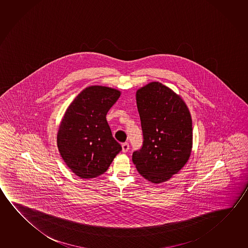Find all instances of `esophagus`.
Returning <instances> with one entry per match:
<instances>
[{
	"label": "esophagus",
	"mask_w": 248,
	"mask_h": 248,
	"mask_svg": "<svg viewBox=\"0 0 248 248\" xmlns=\"http://www.w3.org/2000/svg\"><path fill=\"white\" fill-rule=\"evenodd\" d=\"M130 149V145L128 142H124L122 144V151L124 153H126Z\"/></svg>",
	"instance_id": "obj_1"
}]
</instances>
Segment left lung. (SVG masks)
Returning a JSON list of instances; mask_svg holds the SVG:
<instances>
[{
	"mask_svg": "<svg viewBox=\"0 0 248 248\" xmlns=\"http://www.w3.org/2000/svg\"><path fill=\"white\" fill-rule=\"evenodd\" d=\"M142 146L132 160L154 184L168 181L186 165L192 148V122L186 105L163 84L154 81L137 92Z\"/></svg>",
	"mask_w": 248,
	"mask_h": 248,
	"instance_id": "8db88e82",
	"label": "left lung"
}]
</instances>
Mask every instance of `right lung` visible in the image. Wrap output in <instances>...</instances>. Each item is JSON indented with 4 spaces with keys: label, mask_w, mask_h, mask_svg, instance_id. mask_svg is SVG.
Returning a JSON list of instances; mask_svg holds the SVG:
<instances>
[{
    "label": "right lung",
    "mask_w": 248,
    "mask_h": 248,
    "mask_svg": "<svg viewBox=\"0 0 248 248\" xmlns=\"http://www.w3.org/2000/svg\"><path fill=\"white\" fill-rule=\"evenodd\" d=\"M120 96L113 88H85L69 105L57 133V147L70 170L81 179L103 174L121 145L107 121L108 110Z\"/></svg>",
    "instance_id": "right-lung-1"
}]
</instances>
